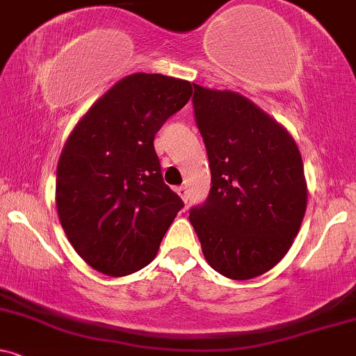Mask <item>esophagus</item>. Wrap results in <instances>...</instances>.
Masks as SVG:
<instances>
[{"label":"esophagus","instance_id":"1","mask_svg":"<svg viewBox=\"0 0 356 356\" xmlns=\"http://www.w3.org/2000/svg\"><path fill=\"white\" fill-rule=\"evenodd\" d=\"M177 191H178V195L181 196L183 202H188V198H190V193H188V188L186 186H183V185L178 186Z\"/></svg>","mask_w":356,"mask_h":356}]
</instances>
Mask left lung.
<instances>
[{"instance_id":"left-lung-1","label":"left lung","mask_w":356,"mask_h":356,"mask_svg":"<svg viewBox=\"0 0 356 356\" xmlns=\"http://www.w3.org/2000/svg\"><path fill=\"white\" fill-rule=\"evenodd\" d=\"M193 88L211 188L190 221L213 270L232 280L260 277L285 257L302 227V154L290 133L245 96Z\"/></svg>"}]
</instances>
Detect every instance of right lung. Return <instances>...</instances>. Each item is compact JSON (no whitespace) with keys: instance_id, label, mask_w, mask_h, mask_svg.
Returning <instances> with one entry per match:
<instances>
[{"instance_id":"obj_1","label":"right lung","mask_w":356,"mask_h":356,"mask_svg":"<svg viewBox=\"0 0 356 356\" xmlns=\"http://www.w3.org/2000/svg\"><path fill=\"white\" fill-rule=\"evenodd\" d=\"M185 79L135 73L88 110L56 170L61 227L79 257L111 277L135 273L185 207L163 181L154 135L191 98Z\"/></svg>"}]
</instances>
